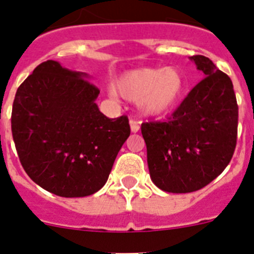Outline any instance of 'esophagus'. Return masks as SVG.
Returning a JSON list of instances; mask_svg holds the SVG:
<instances>
[{"label": "esophagus", "mask_w": 254, "mask_h": 254, "mask_svg": "<svg viewBox=\"0 0 254 254\" xmlns=\"http://www.w3.org/2000/svg\"><path fill=\"white\" fill-rule=\"evenodd\" d=\"M130 129L132 132H137L140 130V124L134 119H130Z\"/></svg>", "instance_id": "esophagus-1"}]
</instances>
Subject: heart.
I'll use <instances>...</instances> for the list:
<instances>
[{
  "instance_id": "1",
  "label": "heart",
  "mask_w": 254,
  "mask_h": 254,
  "mask_svg": "<svg viewBox=\"0 0 254 254\" xmlns=\"http://www.w3.org/2000/svg\"><path fill=\"white\" fill-rule=\"evenodd\" d=\"M117 88L127 100L138 101L145 116L153 117L175 107L184 95L186 81L178 68H140L123 74ZM118 92L116 87H109L111 97L118 98Z\"/></svg>"
}]
</instances>
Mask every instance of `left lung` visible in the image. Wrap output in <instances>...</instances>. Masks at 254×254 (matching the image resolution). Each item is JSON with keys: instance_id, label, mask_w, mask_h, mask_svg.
<instances>
[{"instance_id": "1", "label": "left lung", "mask_w": 254, "mask_h": 254, "mask_svg": "<svg viewBox=\"0 0 254 254\" xmlns=\"http://www.w3.org/2000/svg\"><path fill=\"white\" fill-rule=\"evenodd\" d=\"M191 61L204 74L167 122L142 123L149 175L173 193L199 190L230 163L236 147L239 107L231 79L204 56Z\"/></svg>"}]
</instances>
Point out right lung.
Wrapping results in <instances>:
<instances>
[{"label": "right lung", "mask_w": 254, "mask_h": 254, "mask_svg": "<svg viewBox=\"0 0 254 254\" xmlns=\"http://www.w3.org/2000/svg\"><path fill=\"white\" fill-rule=\"evenodd\" d=\"M87 74L46 61L15 93L12 135L29 178L61 197H85L103 188L130 135L127 116L109 119L96 105Z\"/></svg>", "instance_id": "1"}]
</instances>
